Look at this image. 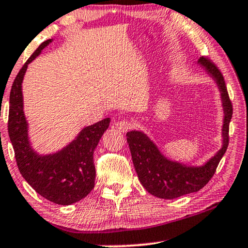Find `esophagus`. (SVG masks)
I'll use <instances>...</instances> for the list:
<instances>
[{
	"mask_svg": "<svg viewBox=\"0 0 248 248\" xmlns=\"http://www.w3.org/2000/svg\"><path fill=\"white\" fill-rule=\"evenodd\" d=\"M132 127H134V123L129 120H121L116 123V128L119 131H123V132L129 130V129H131Z\"/></svg>",
	"mask_w": 248,
	"mask_h": 248,
	"instance_id": "1",
	"label": "esophagus"
}]
</instances>
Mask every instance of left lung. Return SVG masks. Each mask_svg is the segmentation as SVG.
Instances as JSON below:
<instances>
[{
    "instance_id": "8db88e82",
    "label": "left lung",
    "mask_w": 248,
    "mask_h": 248,
    "mask_svg": "<svg viewBox=\"0 0 248 248\" xmlns=\"http://www.w3.org/2000/svg\"><path fill=\"white\" fill-rule=\"evenodd\" d=\"M198 64L215 79L221 93L225 113L222 147L214 157L202 166H187L167 159L144 132L132 130L125 135L139 181L149 193L160 199H175L201 190L214 176L218 164L228 147L232 104L229 99L224 76L217 66L203 56L199 58Z\"/></svg>"
}]
</instances>
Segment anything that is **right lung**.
I'll return each instance as SVG.
<instances>
[{"label":"right lung","instance_id":"add662e5","mask_svg":"<svg viewBox=\"0 0 248 248\" xmlns=\"http://www.w3.org/2000/svg\"><path fill=\"white\" fill-rule=\"evenodd\" d=\"M51 39L44 41L22 66L10 92L8 130L16 165L23 179L38 194L56 204L69 205L85 198L94 187L95 166L93 153L110 118L83 128L74 140L55 154L39 155L31 147L28 123L23 112L22 81L28 64L33 61Z\"/></svg>","mask_w":248,"mask_h":248}]
</instances>
